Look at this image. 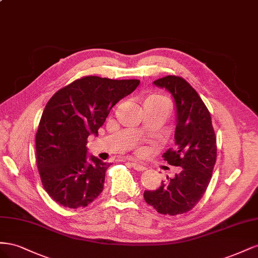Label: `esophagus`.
<instances>
[{
    "instance_id": "34e87169",
    "label": "esophagus",
    "mask_w": 258,
    "mask_h": 258,
    "mask_svg": "<svg viewBox=\"0 0 258 258\" xmlns=\"http://www.w3.org/2000/svg\"><path fill=\"white\" fill-rule=\"evenodd\" d=\"M131 166L133 167L134 170H136V171H145L146 170V166L145 165L136 163V162H131Z\"/></svg>"
}]
</instances>
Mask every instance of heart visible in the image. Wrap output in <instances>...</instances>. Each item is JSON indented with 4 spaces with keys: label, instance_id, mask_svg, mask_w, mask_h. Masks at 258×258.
<instances>
[{
    "label": "heart",
    "instance_id": "obj_1",
    "mask_svg": "<svg viewBox=\"0 0 258 258\" xmlns=\"http://www.w3.org/2000/svg\"><path fill=\"white\" fill-rule=\"evenodd\" d=\"M162 97L160 96H150L149 98H147V100H152V99H161Z\"/></svg>",
    "mask_w": 258,
    "mask_h": 258
}]
</instances>
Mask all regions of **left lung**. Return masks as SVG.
<instances>
[{"label": "left lung", "instance_id": "1", "mask_svg": "<svg viewBox=\"0 0 258 258\" xmlns=\"http://www.w3.org/2000/svg\"><path fill=\"white\" fill-rule=\"evenodd\" d=\"M153 84L172 94L176 108L175 148L163 158L182 170L162 181L160 188L146 190V202L160 214L178 215L192 209L207 190L216 162V136L211 114L195 88L186 80L167 76Z\"/></svg>", "mask_w": 258, "mask_h": 258}]
</instances>
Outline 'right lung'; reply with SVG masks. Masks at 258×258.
Instances as JSON below:
<instances>
[{
  "instance_id": "add662e5",
  "label": "right lung",
  "mask_w": 258,
  "mask_h": 258,
  "mask_svg": "<svg viewBox=\"0 0 258 258\" xmlns=\"http://www.w3.org/2000/svg\"><path fill=\"white\" fill-rule=\"evenodd\" d=\"M139 80L85 77L54 94L35 136L36 164L44 189L64 208L87 207L104 189L109 163L87 153L110 110L133 93Z\"/></svg>"
}]
</instances>
